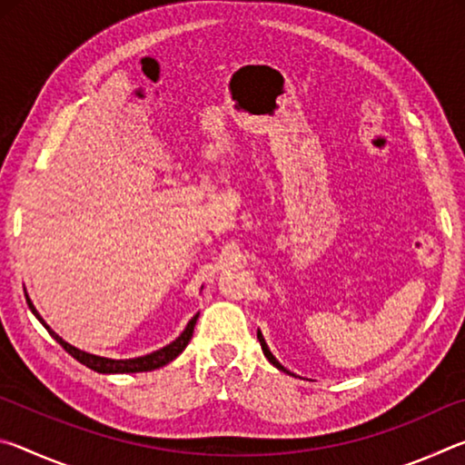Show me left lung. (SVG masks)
<instances>
[{
	"mask_svg": "<svg viewBox=\"0 0 465 465\" xmlns=\"http://www.w3.org/2000/svg\"><path fill=\"white\" fill-rule=\"evenodd\" d=\"M256 336H258V342H261V346H262V352H264V357L266 359H269L271 361V363L274 365V367H277L279 369V371H282V373H289V375H295V373H291L289 371V369H285V367H282L281 363H279V361H277V357H274L272 355V352H271V349H269V344H266V341H264V336H262V332H261V330H258V332H256ZM297 377V375H295Z\"/></svg>",
	"mask_w": 465,
	"mask_h": 465,
	"instance_id": "obj_1",
	"label": "left lung"
}]
</instances>
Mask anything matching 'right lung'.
I'll return each mask as SVG.
<instances>
[{"mask_svg":"<svg viewBox=\"0 0 465 465\" xmlns=\"http://www.w3.org/2000/svg\"><path fill=\"white\" fill-rule=\"evenodd\" d=\"M25 293H26V291H25ZM26 302H28V308L33 310V313L36 316V320L41 322V324L46 330H49V334L54 338V341H57L74 359L80 361L82 365L90 367L98 373H141V371H153V369H160L163 365H168L170 361H174L180 355V352L186 349V344L191 342L193 332H194V324H196V320H199V313H196V316H193L191 322H188L186 328L183 330V334H180L176 341H172L170 344L163 346V349H157L153 352H149V355L135 357V359H108V357L92 355V352H85L82 349H77V346L63 341V338L57 332H54V330L49 324H46L41 313L36 312L35 303L30 302L28 295H26Z\"/></svg>","mask_w":465,"mask_h":465,"instance_id":"obj_1","label":"right lung"}]
</instances>
